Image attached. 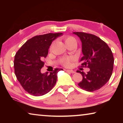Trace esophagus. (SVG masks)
Here are the masks:
<instances>
[{
	"label": "esophagus",
	"instance_id": "34e87169",
	"mask_svg": "<svg viewBox=\"0 0 123 123\" xmlns=\"http://www.w3.org/2000/svg\"><path fill=\"white\" fill-rule=\"evenodd\" d=\"M66 72L71 73H73V74L75 73V72L74 71V70H66Z\"/></svg>",
	"mask_w": 123,
	"mask_h": 123
}]
</instances>
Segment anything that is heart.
I'll return each mask as SVG.
<instances>
[{"mask_svg":"<svg viewBox=\"0 0 123 123\" xmlns=\"http://www.w3.org/2000/svg\"><path fill=\"white\" fill-rule=\"evenodd\" d=\"M65 43L66 45L70 44V43H75V44H76V39H75L73 37L69 36L66 38ZM53 44L51 45V47L53 46ZM62 62L63 63L64 65H65L66 66H69L70 64V60L69 59H67V58H63V59L62 60Z\"/></svg>","mask_w":123,"mask_h":123,"instance_id":"obj_1","label":"heart"}]
</instances>
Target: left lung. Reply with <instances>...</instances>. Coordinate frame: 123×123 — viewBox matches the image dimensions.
Wrapping results in <instances>:
<instances>
[{
	"instance_id": "8db88e82",
	"label": "left lung",
	"mask_w": 123,
	"mask_h": 123,
	"mask_svg": "<svg viewBox=\"0 0 123 123\" xmlns=\"http://www.w3.org/2000/svg\"><path fill=\"white\" fill-rule=\"evenodd\" d=\"M82 43V66L90 70L87 73L77 70L82 75V80L78 85L88 92L99 89L110 80L113 69L114 58L108 45L94 35L81 32H73Z\"/></svg>"
}]
</instances>
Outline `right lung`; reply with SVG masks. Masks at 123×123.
<instances>
[{"label": "right lung", "mask_w": 123, "mask_h": 123, "mask_svg": "<svg viewBox=\"0 0 123 123\" xmlns=\"http://www.w3.org/2000/svg\"><path fill=\"white\" fill-rule=\"evenodd\" d=\"M62 33L36 36L27 41L14 56V73L24 90L34 96H41L50 91L55 86L57 73L62 69L55 68L53 72L42 73L43 60L48 54L53 41Z\"/></svg>", "instance_id": "right-lung-1"}]
</instances>
